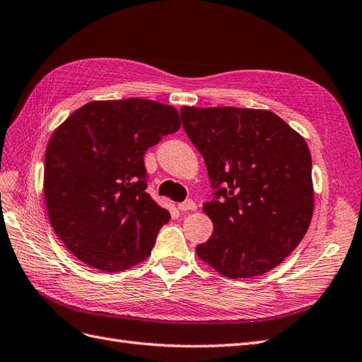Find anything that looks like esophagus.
Wrapping results in <instances>:
<instances>
[{"label":"esophagus","instance_id":"1","mask_svg":"<svg viewBox=\"0 0 362 362\" xmlns=\"http://www.w3.org/2000/svg\"><path fill=\"white\" fill-rule=\"evenodd\" d=\"M179 211H183V212H187V211H195L197 209V204H195V202H192V200H187V202H183V203H180L179 206Z\"/></svg>","mask_w":362,"mask_h":362}]
</instances>
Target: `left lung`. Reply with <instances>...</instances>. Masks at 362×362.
Listing matches in <instances>:
<instances>
[{"label": "left lung", "instance_id": "obj_1", "mask_svg": "<svg viewBox=\"0 0 362 362\" xmlns=\"http://www.w3.org/2000/svg\"><path fill=\"white\" fill-rule=\"evenodd\" d=\"M204 159L214 233L199 257L230 279L273 270L303 240L314 212L313 159L303 136L276 113L241 107L180 109Z\"/></svg>", "mask_w": 362, "mask_h": 362}]
</instances>
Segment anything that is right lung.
Masks as SVG:
<instances>
[{"label": "right lung", "instance_id": "1", "mask_svg": "<svg viewBox=\"0 0 362 362\" xmlns=\"http://www.w3.org/2000/svg\"><path fill=\"white\" fill-rule=\"evenodd\" d=\"M179 127L175 107L127 98L90 101L54 130L44 163L47 212L78 261L115 273L150 256L170 212L146 191L144 154Z\"/></svg>", "mask_w": 362, "mask_h": 362}]
</instances>
